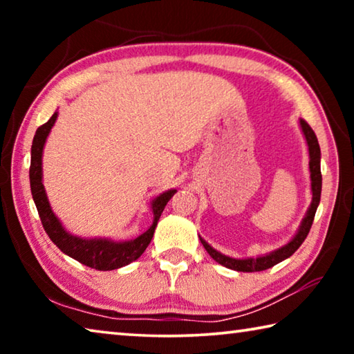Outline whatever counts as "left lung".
Instances as JSON below:
<instances>
[{"label": "left lung", "mask_w": 354, "mask_h": 354, "mask_svg": "<svg viewBox=\"0 0 354 354\" xmlns=\"http://www.w3.org/2000/svg\"><path fill=\"white\" fill-rule=\"evenodd\" d=\"M299 124H301V129L304 133V137H306V142H308V147H309V169H310V181H313V203H310V207L306 214V217H304L301 226H299V230L297 232V236L292 239V241L286 245V247L279 248L277 251H273V253L267 254V256H261V257H256V259H232V257H227L225 254L218 253V251H215L211 245H207L203 239L200 237V241L203 243V247L206 248V251L214 261H217L221 266H225L227 268H231V270H237V272H262V270H267V268H270L273 266H277L278 262L287 259V257L292 256L295 251L299 248V245L304 242V239L308 237L309 231H310V226H313V221L315 217V211H317V206H319L320 203V195H322V171H320V147H319V142H317V137L314 134L313 128L309 127L306 120H299Z\"/></svg>", "instance_id": "obj_1"}]
</instances>
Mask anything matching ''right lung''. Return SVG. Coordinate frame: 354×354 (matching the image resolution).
Instances as JSON below:
<instances>
[{
  "instance_id": "1",
  "label": "right lung",
  "mask_w": 354,
  "mask_h": 354,
  "mask_svg": "<svg viewBox=\"0 0 354 354\" xmlns=\"http://www.w3.org/2000/svg\"><path fill=\"white\" fill-rule=\"evenodd\" d=\"M57 118V112L51 115L46 123L37 128L32 140L31 147V167H29V181H31V192L35 206H37L39 217L44 230L46 231L48 237L55 242L56 247L64 251L65 254L73 257L77 262L84 263V266L92 267L95 270H115L123 266H128L136 259H139L143 251L151 242L156 225H158L160 214H162L164 207L170 198L175 195L176 190H169L165 194L159 195L158 198L153 201V225L149 226L147 232L142 236L128 242H111L106 239H80L68 234L64 230L62 225L59 223L56 215L53 214L50 205H48L44 184H41V151H44V145L46 140V136L50 134Z\"/></svg>"
}]
</instances>
